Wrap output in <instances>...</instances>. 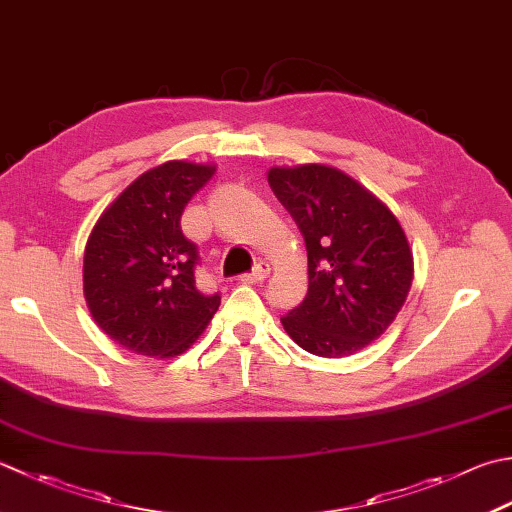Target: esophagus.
<instances>
[{"label": "esophagus", "instance_id": "obj_1", "mask_svg": "<svg viewBox=\"0 0 512 512\" xmlns=\"http://www.w3.org/2000/svg\"><path fill=\"white\" fill-rule=\"evenodd\" d=\"M270 275V266L266 262H259L250 273L239 275V282L242 284H262L264 279Z\"/></svg>", "mask_w": 512, "mask_h": 512}]
</instances>
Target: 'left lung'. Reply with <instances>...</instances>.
Listing matches in <instances>:
<instances>
[{
  "instance_id": "left-lung-1",
  "label": "left lung",
  "mask_w": 512,
  "mask_h": 512,
  "mask_svg": "<svg viewBox=\"0 0 512 512\" xmlns=\"http://www.w3.org/2000/svg\"><path fill=\"white\" fill-rule=\"evenodd\" d=\"M268 184L308 253V293L282 317L297 346L348 357L393 324L413 284V253L395 215L342 170L270 168Z\"/></svg>"
}]
</instances>
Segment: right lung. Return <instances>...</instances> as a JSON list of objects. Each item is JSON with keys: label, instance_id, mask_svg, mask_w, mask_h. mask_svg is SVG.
Instances as JSON below:
<instances>
[{"label": "right lung", "instance_id": "1", "mask_svg": "<svg viewBox=\"0 0 512 512\" xmlns=\"http://www.w3.org/2000/svg\"><path fill=\"white\" fill-rule=\"evenodd\" d=\"M215 166L166 162L130 184L90 233L84 295L104 333L137 355L175 357L204 333L222 297L197 288V244L182 213Z\"/></svg>", "mask_w": 512, "mask_h": 512}]
</instances>
